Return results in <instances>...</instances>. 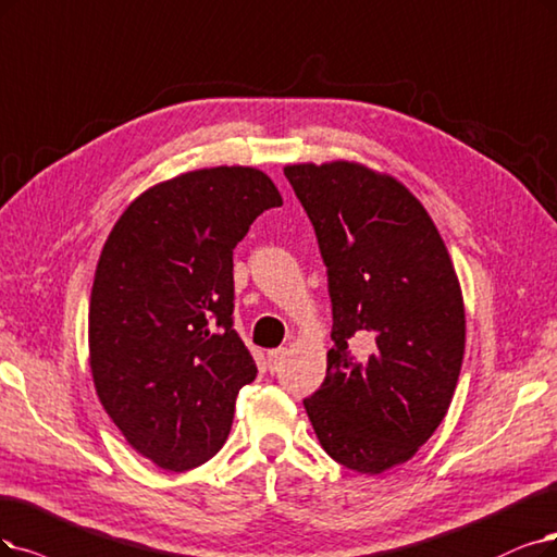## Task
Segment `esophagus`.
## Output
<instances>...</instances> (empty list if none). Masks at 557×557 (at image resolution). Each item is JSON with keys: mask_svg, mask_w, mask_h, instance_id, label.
I'll use <instances>...</instances> for the list:
<instances>
[{"mask_svg": "<svg viewBox=\"0 0 557 557\" xmlns=\"http://www.w3.org/2000/svg\"><path fill=\"white\" fill-rule=\"evenodd\" d=\"M286 348H273V351H268V356H265V364H268V369H271V372H275V369H280V364L284 362V358H286Z\"/></svg>", "mask_w": 557, "mask_h": 557, "instance_id": "obj_1", "label": "esophagus"}]
</instances>
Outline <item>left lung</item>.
<instances>
[{"mask_svg": "<svg viewBox=\"0 0 557 557\" xmlns=\"http://www.w3.org/2000/svg\"><path fill=\"white\" fill-rule=\"evenodd\" d=\"M333 300L325 381L305 399L321 447L362 475L401 466L455 397L466 307L434 220L401 181L356 160L296 162Z\"/></svg>", "mask_w": 557, "mask_h": 557, "instance_id": "8db88e82", "label": "left lung"}]
</instances>
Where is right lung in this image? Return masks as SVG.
Instances as JSON below:
<instances>
[{
    "instance_id": "right-lung-1",
    "label": "right lung",
    "mask_w": 557,
    "mask_h": 557,
    "mask_svg": "<svg viewBox=\"0 0 557 557\" xmlns=\"http://www.w3.org/2000/svg\"><path fill=\"white\" fill-rule=\"evenodd\" d=\"M282 195L265 172L201 168L135 197L89 302L96 395L137 455L183 472L218 455L257 364L232 327L234 247Z\"/></svg>"
}]
</instances>
